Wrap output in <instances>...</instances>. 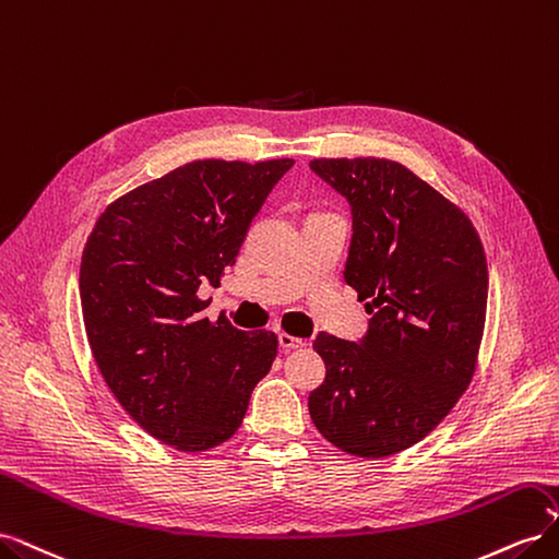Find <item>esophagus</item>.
Returning <instances> with one entry per match:
<instances>
[{
	"label": "esophagus",
	"mask_w": 559,
	"mask_h": 559,
	"mask_svg": "<svg viewBox=\"0 0 559 559\" xmlns=\"http://www.w3.org/2000/svg\"><path fill=\"white\" fill-rule=\"evenodd\" d=\"M280 347L282 349H300V347H306V341H300V337H296V335H292V333H280Z\"/></svg>",
	"instance_id": "obj_1"
}]
</instances>
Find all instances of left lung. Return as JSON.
I'll use <instances>...</instances> for the list:
<instances>
[{
  "label": "left lung",
  "mask_w": 559,
  "mask_h": 559,
  "mask_svg": "<svg viewBox=\"0 0 559 559\" xmlns=\"http://www.w3.org/2000/svg\"><path fill=\"white\" fill-rule=\"evenodd\" d=\"M352 205L345 280L366 300L359 343L319 333L326 380L308 408L319 433L382 460L429 436L466 392L487 314V259L462 207L389 158H314Z\"/></svg>",
  "instance_id": "1"
}]
</instances>
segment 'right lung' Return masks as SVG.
<instances>
[{
    "label": "right lung",
    "instance_id": "add662e5",
    "mask_svg": "<svg viewBox=\"0 0 559 559\" xmlns=\"http://www.w3.org/2000/svg\"><path fill=\"white\" fill-rule=\"evenodd\" d=\"M292 158L193 160L116 198L83 247L79 294L95 364L123 411L181 452L222 445L277 357L273 331L202 317Z\"/></svg>",
    "mask_w": 559,
    "mask_h": 559
}]
</instances>
